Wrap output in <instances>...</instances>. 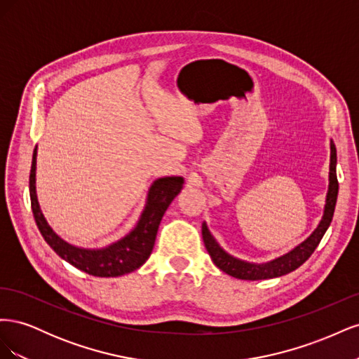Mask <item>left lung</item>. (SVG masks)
Wrapping results in <instances>:
<instances>
[{"label": "left lung", "instance_id": "left-lung-1", "mask_svg": "<svg viewBox=\"0 0 359 359\" xmlns=\"http://www.w3.org/2000/svg\"><path fill=\"white\" fill-rule=\"evenodd\" d=\"M337 149L331 140V160H330V186L327 193V202H325V210L322 220L318 224L316 229L289 253L280 256L274 260H269L266 264H253L233 257L220 247V244L215 241V238L211 235L206 223H202V238L203 244L208 250V253L215 264L217 268H220L223 273L229 274L235 278L241 280H266V278H276L285 274L292 273L298 266H301L306 260L311 256V253L319 245L322 236L327 232L332 222V215L337 203V194H339V181H337Z\"/></svg>", "mask_w": 359, "mask_h": 359}]
</instances>
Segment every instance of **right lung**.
I'll list each match as a JSON object with an SVG mask.
<instances>
[{
  "label": "right lung",
  "mask_w": 359,
  "mask_h": 359,
  "mask_svg": "<svg viewBox=\"0 0 359 359\" xmlns=\"http://www.w3.org/2000/svg\"><path fill=\"white\" fill-rule=\"evenodd\" d=\"M36 160L37 147L32 153L29 172L31 210L41 236L53 252L74 268L94 277H119L132 273L147 262L153 252L161 217L182 189V177H163L151 184L142 214L133 229L121 240L102 248H82L64 241L53 232L43 215L36 193Z\"/></svg>",
  "instance_id": "1"
}]
</instances>
